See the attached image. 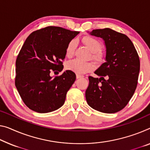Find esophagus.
<instances>
[{
    "label": "esophagus",
    "instance_id": "esophagus-1",
    "mask_svg": "<svg viewBox=\"0 0 150 150\" xmlns=\"http://www.w3.org/2000/svg\"><path fill=\"white\" fill-rule=\"evenodd\" d=\"M83 77V76H82V75H80V74H76V78H82Z\"/></svg>",
    "mask_w": 150,
    "mask_h": 150
}]
</instances>
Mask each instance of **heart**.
Segmentation results:
<instances>
[{
    "label": "heart",
    "instance_id": "1",
    "mask_svg": "<svg viewBox=\"0 0 150 150\" xmlns=\"http://www.w3.org/2000/svg\"><path fill=\"white\" fill-rule=\"evenodd\" d=\"M82 42L86 47L92 52L91 57L96 62H101L104 58V55L100 50L101 44L100 41L92 37H86L82 39ZM76 42L74 40H71L66 47V55L68 57L72 56L76 47ZM66 68L76 74H85L94 68V64L91 62H82L78 59H74L66 64Z\"/></svg>",
    "mask_w": 150,
    "mask_h": 150
}]
</instances>
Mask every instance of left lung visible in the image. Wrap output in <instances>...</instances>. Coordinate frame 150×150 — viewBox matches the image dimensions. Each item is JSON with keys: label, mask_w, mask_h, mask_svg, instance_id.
<instances>
[{"label": "left lung", "mask_w": 150, "mask_h": 150, "mask_svg": "<svg viewBox=\"0 0 150 150\" xmlns=\"http://www.w3.org/2000/svg\"><path fill=\"white\" fill-rule=\"evenodd\" d=\"M91 35L103 38L106 62L89 76L85 96L90 107L105 113H115L127 105L137 88L140 62L132 41L125 34L109 28L94 29Z\"/></svg>", "instance_id": "left-lung-1"}]
</instances>
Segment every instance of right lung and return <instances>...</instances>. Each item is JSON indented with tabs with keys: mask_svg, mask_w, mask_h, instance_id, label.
Returning <instances> with one entry per match:
<instances>
[{
	"mask_svg": "<svg viewBox=\"0 0 150 150\" xmlns=\"http://www.w3.org/2000/svg\"><path fill=\"white\" fill-rule=\"evenodd\" d=\"M78 33L49 26L33 31L26 39L16 59L15 86L30 109L45 113L64 104L76 80L75 73L66 70L54 77L50 73L63 70L66 47Z\"/></svg>",
	"mask_w": 150,
	"mask_h": 150,
	"instance_id": "right-lung-1",
	"label": "right lung"
}]
</instances>
